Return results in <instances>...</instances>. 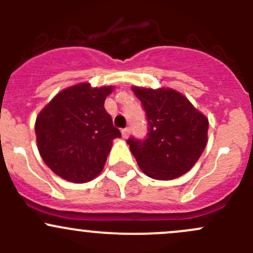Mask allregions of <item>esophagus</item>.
<instances>
[{
  "mask_svg": "<svg viewBox=\"0 0 253 253\" xmlns=\"http://www.w3.org/2000/svg\"><path fill=\"white\" fill-rule=\"evenodd\" d=\"M121 134H122V137H124V138H128V136H129V128H128V127H127V128L122 129Z\"/></svg>",
  "mask_w": 253,
  "mask_h": 253,
  "instance_id": "esophagus-1",
  "label": "esophagus"
}]
</instances>
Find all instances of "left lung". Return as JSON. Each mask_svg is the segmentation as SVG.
Instances as JSON below:
<instances>
[{
	"mask_svg": "<svg viewBox=\"0 0 253 253\" xmlns=\"http://www.w3.org/2000/svg\"><path fill=\"white\" fill-rule=\"evenodd\" d=\"M148 121L147 138L127 144L139 169L155 180H174L190 171L208 141V119L171 88L132 86Z\"/></svg>",
	"mask_w": 253,
	"mask_h": 253,
	"instance_id": "8db88e82",
	"label": "left lung"
}]
</instances>
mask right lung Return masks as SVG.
Masks as SVG:
<instances>
[{"label":"right lung","instance_id":"right-lung-1","mask_svg":"<svg viewBox=\"0 0 253 253\" xmlns=\"http://www.w3.org/2000/svg\"><path fill=\"white\" fill-rule=\"evenodd\" d=\"M112 90V85L76 84L56 94L38 115V149L45 164L63 180L88 182L104 169L112 141L121 137L104 108Z\"/></svg>","mask_w":253,"mask_h":253}]
</instances>
